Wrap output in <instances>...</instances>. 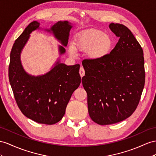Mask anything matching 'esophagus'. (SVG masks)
Wrapping results in <instances>:
<instances>
[{"instance_id":"1","label":"esophagus","mask_w":156,"mask_h":156,"mask_svg":"<svg viewBox=\"0 0 156 156\" xmlns=\"http://www.w3.org/2000/svg\"><path fill=\"white\" fill-rule=\"evenodd\" d=\"M79 73L81 77H83V76L85 75V70L83 69V67H80V70H79Z\"/></svg>"}]
</instances>
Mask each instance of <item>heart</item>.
Segmentation results:
<instances>
[{"label":"heart","instance_id":"1","mask_svg":"<svg viewBox=\"0 0 156 156\" xmlns=\"http://www.w3.org/2000/svg\"><path fill=\"white\" fill-rule=\"evenodd\" d=\"M113 47V41L109 35L100 30H90L81 31L76 35L74 43L68 46V51L72 57L76 55L78 50L87 51L90 59L99 61L108 56Z\"/></svg>","mask_w":156,"mask_h":156}]
</instances>
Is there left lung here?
Here are the masks:
<instances>
[{
    "label": "left lung",
    "instance_id": "8db88e82",
    "mask_svg": "<svg viewBox=\"0 0 156 156\" xmlns=\"http://www.w3.org/2000/svg\"><path fill=\"white\" fill-rule=\"evenodd\" d=\"M119 37L110 54L99 61L86 59L82 65V84L87 94L90 118L100 125L129 117L138 105L145 83L142 47L127 27L111 23Z\"/></svg>",
    "mask_w": 156,
    "mask_h": 156
}]
</instances>
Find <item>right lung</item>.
I'll use <instances>...</instances> for the list:
<instances>
[{"mask_svg": "<svg viewBox=\"0 0 156 156\" xmlns=\"http://www.w3.org/2000/svg\"><path fill=\"white\" fill-rule=\"evenodd\" d=\"M73 27L68 21H58L45 29L53 34L62 44L58 45L59 55L65 53ZM41 29L39 22L34 21L27 26L16 40L10 53L9 77L16 101L22 113L35 122L53 125L61 121L65 114L72 94L81 83L80 65L67 66L58 58L47 73L33 76L22 65V51L32 31Z\"/></svg>", "mask_w": 156, "mask_h": 156, "instance_id": "obj_1", "label": "right lung"}]
</instances>
